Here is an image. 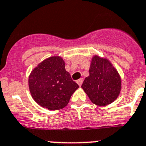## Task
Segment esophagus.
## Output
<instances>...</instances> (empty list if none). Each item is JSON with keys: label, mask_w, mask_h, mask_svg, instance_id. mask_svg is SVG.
<instances>
[{"label": "esophagus", "mask_w": 146, "mask_h": 146, "mask_svg": "<svg viewBox=\"0 0 146 146\" xmlns=\"http://www.w3.org/2000/svg\"><path fill=\"white\" fill-rule=\"evenodd\" d=\"M83 81H84V79L82 78H79L78 80H77L76 82H77V84H78V85L81 87V86H82V83H83Z\"/></svg>", "instance_id": "34e87169"}]
</instances>
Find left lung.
<instances>
[{"instance_id":"left-lung-1","label":"left lung","mask_w":146,"mask_h":146,"mask_svg":"<svg viewBox=\"0 0 146 146\" xmlns=\"http://www.w3.org/2000/svg\"><path fill=\"white\" fill-rule=\"evenodd\" d=\"M89 73L82 88L92 103L104 106L117 99L121 90V78L108 59L94 56Z\"/></svg>"}]
</instances>
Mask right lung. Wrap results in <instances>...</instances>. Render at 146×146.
Instances as JSON below:
<instances>
[{"mask_svg": "<svg viewBox=\"0 0 146 146\" xmlns=\"http://www.w3.org/2000/svg\"><path fill=\"white\" fill-rule=\"evenodd\" d=\"M29 87L33 99L49 110L64 108L78 88L59 56L45 59L33 70L29 75Z\"/></svg>", "mask_w": 146, "mask_h": 146, "instance_id": "obj_1", "label": "right lung"}]
</instances>
